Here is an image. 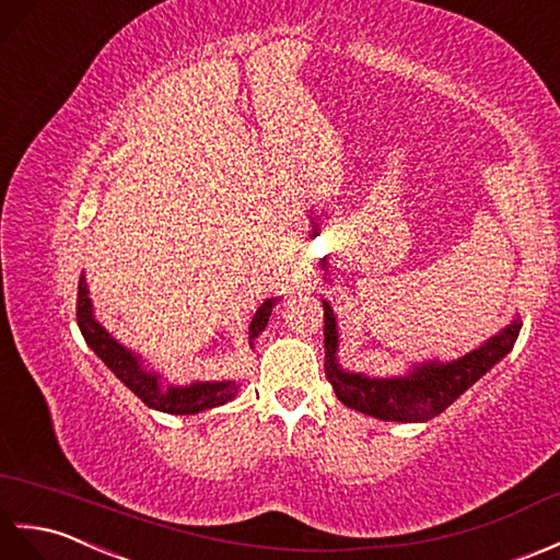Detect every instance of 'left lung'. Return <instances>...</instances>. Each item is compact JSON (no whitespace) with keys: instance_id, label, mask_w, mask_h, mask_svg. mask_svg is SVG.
Here are the masks:
<instances>
[{"instance_id":"1","label":"left lung","mask_w":560,"mask_h":560,"mask_svg":"<svg viewBox=\"0 0 560 560\" xmlns=\"http://www.w3.org/2000/svg\"><path fill=\"white\" fill-rule=\"evenodd\" d=\"M323 335H326V376L338 400L357 412L383 421H429L451 407L469 385H475L487 371L499 364L513 350L523 323L517 318L469 354L453 362L415 364L407 376L371 378L354 374L338 364V323L332 308L323 302Z\"/></svg>"}]
</instances>
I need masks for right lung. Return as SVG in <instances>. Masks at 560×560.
<instances>
[{"label": "right lung", "instance_id": "add662e5", "mask_svg": "<svg viewBox=\"0 0 560 560\" xmlns=\"http://www.w3.org/2000/svg\"><path fill=\"white\" fill-rule=\"evenodd\" d=\"M276 302L278 300H266L258 306V312L254 314L252 323H248V345H254L258 335L264 332ZM77 320L83 332V340L89 342L91 350L103 359L112 374L127 385L136 397H141L148 407L158 409V412L198 415L203 412V409H213L230 402L240 390V383L234 381H196L191 385H182V388L179 385H167L165 388L163 381H160V374L148 371L141 364V357H136L131 350H127V347L119 345L101 326V323L95 320L93 304L89 296V284H85L83 276L79 280Z\"/></svg>", "mask_w": 560, "mask_h": 560}]
</instances>
